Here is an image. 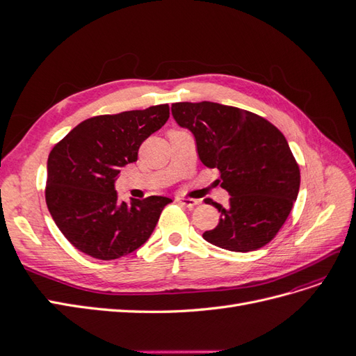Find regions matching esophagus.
<instances>
[{"instance_id": "esophagus-1", "label": "esophagus", "mask_w": 356, "mask_h": 356, "mask_svg": "<svg viewBox=\"0 0 356 356\" xmlns=\"http://www.w3.org/2000/svg\"><path fill=\"white\" fill-rule=\"evenodd\" d=\"M175 200L181 204V207H184V208H193V207H196V204H197V200L188 199V197H177Z\"/></svg>"}]
</instances>
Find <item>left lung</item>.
Returning a JSON list of instances; mask_svg holds the SVG:
<instances>
[{"instance_id":"1","label":"left lung","mask_w":356,"mask_h":356,"mask_svg":"<svg viewBox=\"0 0 356 356\" xmlns=\"http://www.w3.org/2000/svg\"><path fill=\"white\" fill-rule=\"evenodd\" d=\"M179 127L196 139L202 163L220 170L230 204L208 199L220 222L203 239L234 252L255 251L281 230L297 200L300 169L285 136L266 118L217 102L172 104Z\"/></svg>"}]
</instances>
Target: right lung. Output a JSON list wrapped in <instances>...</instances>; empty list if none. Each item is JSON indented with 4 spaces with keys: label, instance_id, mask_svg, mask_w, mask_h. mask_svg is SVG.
Wrapping results in <instances>:
<instances>
[{
    "label": "right lung",
    "instance_id": "1",
    "mask_svg": "<svg viewBox=\"0 0 356 356\" xmlns=\"http://www.w3.org/2000/svg\"><path fill=\"white\" fill-rule=\"evenodd\" d=\"M169 118V105L88 118L58 143L47 160L46 203L62 234L98 260L143 246L172 202L163 196L118 202L120 169L138 160L145 139Z\"/></svg>",
    "mask_w": 356,
    "mask_h": 356
}]
</instances>
